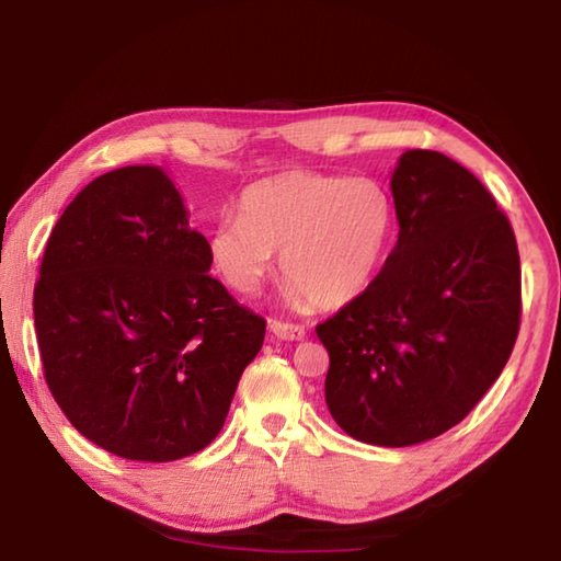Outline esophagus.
Here are the masks:
<instances>
[{
    "label": "esophagus",
    "mask_w": 561,
    "mask_h": 561,
    "mask_svg": "<svg viewBox=\"0 0 561 561\" xmlns=\"http://www.w3.org/2000/svg\"><path fill=\"white\" fill-rule=\"evenodd\" d=\"M270 329L274 336L284 339V341H299V339H304V334H307L301 324H289V321H279V319H272Z\"/></svg>",
    "instance_id": "34e87169"
}]
</instances>
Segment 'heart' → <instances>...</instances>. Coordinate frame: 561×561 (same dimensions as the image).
I'll use <instances>...</instances> for the list:
<instances>
[{
  "instance_id": "heart-1",
  "label": "heart",
  "mask_w": 561,
  "mask_h": 561,
  "mask_svg": "<svg viewBox=\"0 0 561 561\" xmlns=\"http://www.w3.org/2000/svg\"><path fill=\"white\" fill-rule=\"evenodd\" d=\"M393 232V197L378 180L289 170L247 187L240 217H222L207 250L240 294L257 291L282 252L289 301L336 309L371 284Z\"/></svg>"
}]
</instances>
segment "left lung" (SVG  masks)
<instances>
[{
  "mask_svg": "<svg viewBox=\"0 0 561 561\" xmlns=\"http://www.w3.org/2000/svg\"><path fill=\"white\" fill-rule=\"evenodd\" d=\"M391 190L393 252L317 336L339 428L405 448L458 425L497 381L517 341L522 277L507 215L468 168L405 150Z\"/></svg>",
  "mask_w": 561,
  "mask_h": 561,
  "instance_id": "1",
  "label": "left lung"
}]
</instances>
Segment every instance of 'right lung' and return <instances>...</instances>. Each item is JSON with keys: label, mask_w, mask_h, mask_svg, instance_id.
Masks as SVG:
<instances>
[{"label": "right lung", "mask_w": 561, "mask_h": 561, "mask_svg": "<svg viewBox=\"0 0 561 561\" xmlns=\"http://www.w3.org/2000/svg\"><path fill=\"white\" fill-rule=\"evenodd\" d=\"M210 264L156 165L111 170L66 207L44 250L34 327L46 386L83 438L140 462L217 438L267 321Z\"/></svg>", "instance_id": "obj_1"}]
</instances>
